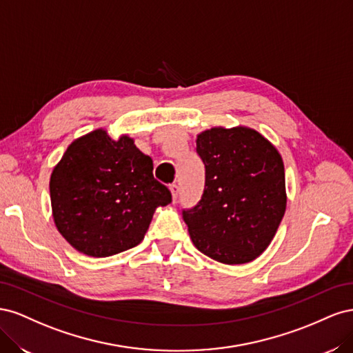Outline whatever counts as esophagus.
<instances>
[{"instance_id": "obj_1", "label": "esophagus", "mask_w": 353, "mask_h": 353, "mask_svg": "<svg viewBox=\"0 0 353 353\" xmlns=\"http://www.w3.org/2000/svg\"><path fill=\"white\" fill-rule=\"evenodd\" d=\"M169 190H170V194H172V200L175 201L176 197H178V185L176 184H170Z\"/></svg>"}]
</instances>
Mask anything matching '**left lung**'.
<instances>
[{
  "label": "left lung",
  "instance_id": "1",
  "mask_svg": "<svg viewBox=\"0 0 353 353\" xmlns=\"http://www.w3.org/2000/svg\"><path fill=\"white\" fill-rule=\"evenodd\" d=\"M196 144L206 179L200 201L183 210L190 239L213 261L249 263L271 244L284 216L281 154L248 126L210 128Z\"/></svg>",
  "mask_w": 353,
  "mask_h": 353
}]
</instances>
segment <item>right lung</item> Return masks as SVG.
<instances>
[{"instance_id": "obj_1", "label": "right lung", "mask_w": 353, "mask_h": 353, "mask_svg": "<svg viewBox=\"0 0 353 353\" xmlns=\"http://www.w3.org/2000/svg\"><path fill=\"white\" fill-rule=\"evenodd\" d=\"M52 219L78 252L105 258L140 244L154 210L172 201L134 138L99 130L72 141L50 178Z\"/></svg>"}]
</instances>
